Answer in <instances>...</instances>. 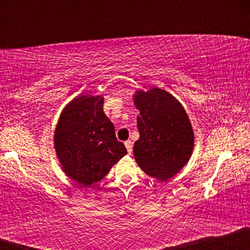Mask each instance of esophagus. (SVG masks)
Here are the masks:
<instances>
[{
  "label": "esophagus",
  "mask_w": 250,
  "mask_h": 250,
  "mask_svg": "<svg viewBox=\"0 0 250 250\" xmlns=\"http://www.w3.org/2000/svg\"><path fill=\"white\" fill-rule=\"evenodd\" d=\"M125 148H127L128 154H131V151H133V142L128 140V141L125 142Z\"/></svg>",
  "instance_id": "1"
}]
</instances>
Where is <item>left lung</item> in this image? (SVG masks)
Here are the masks:
<instances>
[{"mask_svg":"<svg viewBox=\"0 0 250 250\" xmlns=\"http://www.w3.org/2000/svg\"><path fill=\"white\" fill-rule=\"evenodd\" d=\"M140 139L134 145L135 161L154 179L166 181L185 167L194 147V133L182 104L168 91L137 90Z\"/></svg>","mask_w":250,"mask_h":250,"instance_id":"obj_1","label":"left lung"}]
</instances>
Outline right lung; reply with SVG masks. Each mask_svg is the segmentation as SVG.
<instances>
[{
	"instance_id": "obj_1",
	"label": "right lung",
	"mask_w": 250,
	"mask_h": 250,
	"mask_svg": "<svg viewBox=\"0 0 250 250\" xmlns=\"http://www.w3.org/2000/svg\"><path fill=\"white\" fill-rule=\"evenodd\" d=\"M62 169L81 187L101 181L127 149L103 111V97L77 96L60 116L54 135Z\"/></svg>"
}]
</instances>
